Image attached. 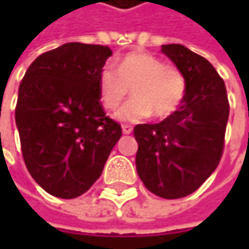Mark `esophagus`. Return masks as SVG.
<instances>
[{
  "label": "esophagus",
  "mask_w": 249,
  "mask_h": 249,
  "mask_svg": "<svg viewBox=\"0 0 249 249\" xmlns=\"http://www.w3.org/2000/svg\"><path fill=\"white\" fill-rule=\"evenodd\" d=\"M123 132H124L125 135L131 134V132H132V126H129V125H123Z\"/></svg>",
  "instance_id": "obj_1"
}]
</instances>
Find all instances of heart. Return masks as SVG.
<instances>
[{
  "instance_id": "b5f03b06",
  "label": "heart",
  "mask_w": 249,
  "mask_h": 249,
  "mask_svg": "<svg viewBox=\"0 0 249 249\" xmlns=\"http://www.w3.org/2000/svg\"><path fill=\"white\" fill-rule=\"evenodd\" d=\"M186 77L166 66L150 53H128L118 62L117 71L105 66L98 77L101 102L117 109L132 88L134 99L118 112L120 121L137 123L150 118H167L180 108L186 95Z\"/></svg>"
}]
</instances>
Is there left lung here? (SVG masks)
I'll list each match as a JSON object with an SVG mask.
<instances>
[{"mask_svg":"<svg viewBox=\"0 0 249 249\" xmlns=\"http://www.w3.org/2000/svg\"><path fill=\"white\" fill-rule=\"evenodd\" d=\"M161 52L186 77V95L161 123L135 125V166L151 193L178 199L197 190L218 167L229 104L222 77L205 57L181 44H164Z\"/></svg>","mask_w":249,"mask_h":249,"instance_id":"1","label":"left lung"}]
</instances>
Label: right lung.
<instances>
[{
	"label": "right lung",
	"instance_id": "1",
	"mask_svg": "<svg viewBox=\"0 0 249 249\" xmlns=\"http://www.w3.org/2000/svg\"><path fill=\"white\" fill-rule=\"evenodd\" d=\"M109 56L108 46L66 43L40 54L20 83L16 124L23 159L37 184L56 197L88 192L123 135L98 90Z\"/></svg>",
	"mask_w": 249,
	"mask_h": 249
}]
</instances>
